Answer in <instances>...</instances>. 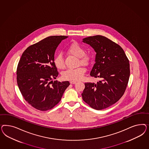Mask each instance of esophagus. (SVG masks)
<instances>
[{
	"instance_id": "1",
	"label": "esophagus",
	"mask_w": 149,
	"mask_h": 149,
	"mask_svg": "<svg viewBox=\"0 0 149 149\" xmlns=\"http://www.w3.org/2000/svg\"><path fill=\"white\" fill-rule=\"evenodd\" d=\"M70 83L71 84H76L77 83V81H70Z\"/></svg>"
}]
</instances>
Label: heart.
<instances>
[{"mask_svg":"<svg viewBox=\"0 0 149 149\" xmlns=\"http://www.w3.org/2000/svg\"><path fill=\"white\" fill-rule=\"evenodd\" d=\"M67 52L69 54L79 58L80 63L82 64H87L90 62L91 56L85 54L84 48L77 42H74L68 46L66 49ZM54 65L58 69H63L65 66L63 56L61 54H57L54 59ZM86 69L84 67H78L75 69H68L63 72L62 77L63 79L66 80L77 81L82 79Z\"/></svg>","mask_w":149,"mask_h":149,"instance_id":"obj_1","label":"heart"}]
</instances>
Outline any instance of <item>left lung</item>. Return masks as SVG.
I'll use <instances>...</instances> for the list:
<instances>
[{
  "mask_svg": "<svg viewBox=\"0 0 149 149\" xmlns=\"http://www.w3.org/2000/svg\"><path fill=\"white\" fill-rule=\"evenodd\" d=\"M82 42L96 52L90 75L100 79L96 84H85L82 99L91 108L102 110L116 103L124 94L130 75L129 60L122 47L105 36H89Z\"/></svg>",
  "mask_w": 149,
  "mask_h": 149,
  "instance_id": "1",
  "label": "left lung"
}]
</instances>
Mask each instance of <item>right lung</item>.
<instances>
[{"label":"right lung","instance_id":"right-lung-1","mask_svg":"<svg viewBox=\"0 0 149 149\" xmlns=\"http://www.w3.org/2000/svg\"><path fill=\"white\" fill-rule=\"evenodd\" d=\"M68 36H50L25 50L18 62L17 82L24 99L41 111L53 108L58 103L68 81H52L58 75L54 65V53L62 41Z\"/></svg>","mask_w":149,"mask_h":149}]
</instances>
